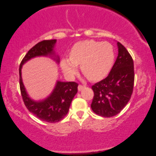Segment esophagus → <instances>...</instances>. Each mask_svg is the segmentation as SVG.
<instances>
[{"mask_svg": "<svg viewBox=\"0 0 156 156\" xmlns=\"http://www.w3.org/2000/svg\"><path fill=\"white\" fill-rule=\"evenodd\" d=\"M85 88V86L81 85V84H80V85H79V86H78V90H80V91L82 90V89H83V88Z\"/></svg>", "mask_w": 156, "mask_h": 156, "instance_id": "esophagus-1", "label": "esophagus"}]
</instances>
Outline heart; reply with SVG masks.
Returning a JSON list of instances; mask_svg holds the SVG:
<instances>
[{
	"label": "heart",
	"instance_id": "heart-1",
	"mask_svg": "<svg viewBox=\"0 0 156 156\" xmlns=\"http://www.w3.org/2000/svg\"><path fill=\"white\" fill-rule=\"evenodd\" d=\"M115 50L111 43L95 40L76 43L71 48L69 58L61 61L63 70L69 76L75 75L77 66L89 80L99 81L105 77L113 67Z\"/></svg>",
	"mask_w": 156,
	"mask_h": 156
}]
</instances>
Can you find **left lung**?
<instances>
[{
  "label": "left lung",
  "mask_w": 156,
  "mask_h": 156,
  "mask_svg": "<svg viewBox=\"0 0 156 156\" xmlns=\"http://www.w3.org/2000/svg\"><path fill=\"white\" fill-rule=\"evenodd\" d=\"M118 56L107 77L92 86L94 97L91 108L104 117L116 115L126 105L133 93L135 80L132 57L117 42Z\"/></svg>",
  "instance_id": "left-lung-1"
}]
</instances>
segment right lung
<instances>
[{"label": "right lung", "mask_w": 156, "mask_h": 156, "mask_svg": "<svg viewBox=\"0 0 156 156\" xmlns=\"http://www.w3.org/2000/svg\"><path fill=\"white\" fill-rule=\"evenodd\" d=\"M57 40L42 41L31 49L23 58L19 66V84L23 100L30 113L41 120L55 123L59 122L68 113L71 101L77 93L78 83L75 81L61 82L58 81L54 90L47 99L41 101H34L29 98L25 91L21 77V68L24 63L33 57L54 54L55 44ZM59 62V58H56Z\"/></svg>", "instance_id": "right-lung-1"}]
</instances>
